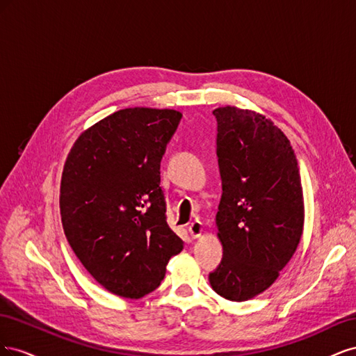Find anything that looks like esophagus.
I'll return each mask as SVG.
<instances>
[{
    "mask_svg": "<svg viewBox=\"0 0 356 356\" xmlns=\"http://www.w3.org/2000/svg\"><path fill=\"white\" fill-rule=\"evenodd\" d=\"M188 232L193 239H199L203 234V224L200 221H195L188 225Z\"/></svg>",
    "mask_w": 356,
    "mask_h": 356,
    "instance_id": "34e87169",
    "label": "esophagus"
}]
</instances>
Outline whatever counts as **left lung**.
<instances>
[{
    "mask_svg": "<svg viewBox=\"0 0 356 356\" xmlns=\"http://www.w3.org/2000/svg\"><path fill=\"white\" fill-rule=\"evenodd\" d=\"M213 115L222 181L215 222L224 255L209 284L225 300L246 301L294 255L305 227L303 187L289 139L270 118L232 105Z\"/></svg>",
    "mask_w": 356,
    "mask_h": 356,
    "instance_id": "8db88e82",
    "label": "left lung"
}]
</instances>
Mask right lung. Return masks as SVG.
Instances as JSON below:
<instances>
[{"label":"right lung","instance_id":"1","mask_svg":"<svg viewBox=\"0 0 356 356\" xmlns=\"http://www.w3.org/2000/svg\"><path fill=\"white\" fill-rule=\"evenodd\" d=\"M182 114L134 106L106 115L75 139L60 179L67 241L95 281L141 298L165 277L184 242L166 222L160 160Z\"/></svg>","mask_w":356,"mask_h":356}]
</instances>
